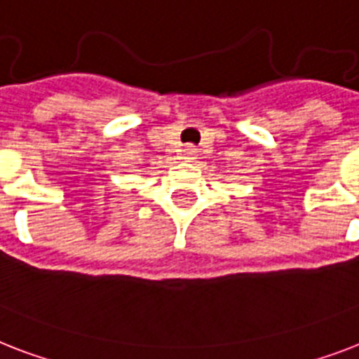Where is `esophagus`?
<instances>
[{
    "label": "esophagus",
    "mask_w": 359,
    "mask_h": 359,
    "mask_svg": "<svg viewBox=\"0 0 359 359\" xmlns=\"http://www.w3.org/2000/svg\"><path fill=\"white\" fill-rule=\"evenodd\" d=\"M184 158L186 160H194L195 154H197V149H195L194 145H184Z\"/></svg>",
    "instance_id": "esophagus-1"
}]
</instances>
